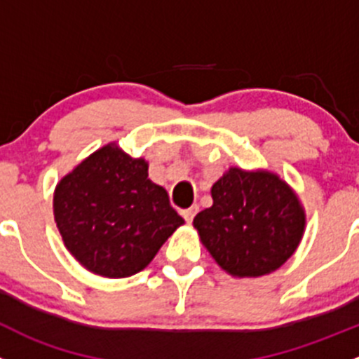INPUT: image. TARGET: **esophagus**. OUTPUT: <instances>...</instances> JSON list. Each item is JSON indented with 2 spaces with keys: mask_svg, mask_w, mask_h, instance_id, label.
<instances>
[{
  "mask_svg": "<svg viewBox=\"0 0 359 359\" xmlns=\"http://www.w3.org/2000/svg\"><path fill=\"white\" fill-rule=\"evenodd\" d=\"M198 212V205H193V207L186 208V210H182L180 214H182V217L186 219V222H191L194 219V215H196Z\"/></svg>",
  "mask_w": 359,
  "mask_h": 359,
  "instance_id": "34e87169",
  "label": "esophagus"
}]
</instances>
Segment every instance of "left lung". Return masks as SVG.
<instances>
[{"mask_svg": "<svg viewBox=\"0 0 359 359\" xmlns=\"http://www.w3.org/2000/svg\"><path fill=\"white\" fill-rule=\"evenodd\" d=\"M212 207L194 217L201 243L226 273L250 279L276 272L305 233V208L270 170L231 166L210 189Z\"/></svg>", "mask_w": 359, "mask_h": 359, "instance_id": "obj_1", "label": "left lung"}]
</instances>
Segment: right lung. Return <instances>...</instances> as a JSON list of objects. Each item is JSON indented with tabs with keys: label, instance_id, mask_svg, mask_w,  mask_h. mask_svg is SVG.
<instances>
[{
	"label": "right lung",
	"instance_id": "add662e5",
	"mask_svg": "<svg viewBox=\"0 0 359 359\" xmlns=\"http://www.w3.org/2000/svg\"><path fill=\"white\" fill-rule=\"evenodd\" d=\"M65 247L86 270L109 279L142 272L184 219L149 179V163L116 142L66 173L54 191Z\"/></svg>",
	"mask_w": 359,
	"mask_h": 359
}]
</instances>
